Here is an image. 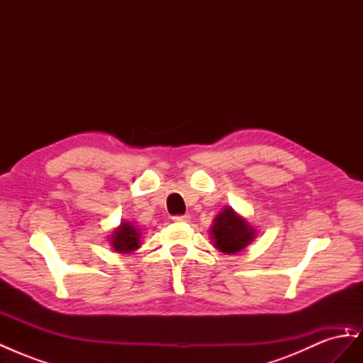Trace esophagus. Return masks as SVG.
<instances>
[{
    "mask_svg": "<svg viewBox=\"0 0 363 363\" xmlns=\"http://www.w3.org/2000/svg\"><path fill=\"white\" fill-rule=\"evenodd\" d=\"M189 219H191L189 215H175V216H172L174 223H188Z\"/></svg>",
    "mask_w": 363,
    "mask_h": 363,
    "instance_id": "esophagus-1",
    "label": "esophagus"
}]
</instances>
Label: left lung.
<instances>
[{"label":"left lung","instance_id":"left-lung-1","mask_svg":"<svg viewBox=\"0 0 363 363\" xmlns=\"http://www.w3.org/2000/svg\"><path fill=\"white\" fill-rule=\"evenodd\" d=\"M211 232L215 247L227 255L244 250L256 235L245 219L238 216L232 207H225V211L216 216Z\"/></svg>","mask_w":363,"mask_h":363}]
</instances>
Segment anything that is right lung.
Segmentation results:
<instances>
[{"instance_id":"add662e5","label":"right lung","mask_w":363,"mask_h":363,"mask_svg":"<svg viewBox=\"0 0 363 363\" xmlns=\"http://www.w3.org/2000/svg\"><path fill=\"white\" fill-rule=\"evenodd\" d=\"M140 235L135 225L128 223L121 224V227L113 232L112 236V247L118 252H131L139 248Z\"/></svg>"}]
</instances>
